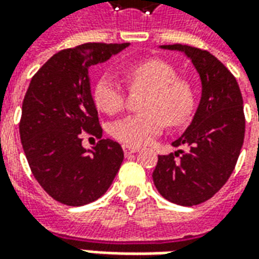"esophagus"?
<instances>
[{
  "label": "esophagus",
  "mask_w": 259,
  "mask_h": 259,
  "mask_svg": "<svg viewBox=\"0 0 259 259\" xmlns=\"http://www.w3.org/2000/svg\"><path fill=\"white\" fill-rule=\"evenodd\" d=\"M140 151V148L139 147H132V146H123V152L124 155H130V154H135V152Z\"/></svg>",
  "instance_id": "34e87169"
}]
</instances>
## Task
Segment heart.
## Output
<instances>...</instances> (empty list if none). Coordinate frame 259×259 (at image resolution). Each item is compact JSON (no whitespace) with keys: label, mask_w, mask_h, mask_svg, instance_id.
<instances>
[{"label":"heart","mask_w":259,"mask_h":259,"mask_svg":"<svg viewBox=\"0 0 259 259\" xmlns=\"http://www.w3.org/2000/svg\"><path fill=\"white\" fill-rule=\"evenodd\" d=\"M133 91H147L141 115H129L111 126V135L127 146H146L165 127L187 123L194 108L190 85L178 80V73L162 59H146L124 69ZM93 100L102 112L118 113L124 104V91L111 73L101 74L93 89Z\"/></svg>","instance_id":"1"}]
</instances>
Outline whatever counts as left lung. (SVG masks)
Instances as JSON below:
<instances>
[{"mask_svg":"<svg viewBox=\"0 0 259 259\" xmlns=\"http://www.w3.org/2000/svg\"><path fill=\"white\" fill-rule=\"evenodd\" d=\"M161 48L185 53L191 59L202 90L190 126L172 143L189 150L159 155L152 180L170 202L198 205L222 189L236 166L245 132L243 97L236 77L208 51L183 44Z\"/></svg>","mask_w":259,"mask_h":259,"instance_id":"left-lung-1","label":"left lung"}]
</instances>
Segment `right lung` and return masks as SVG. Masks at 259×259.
<instances>
[{
	"label": "right lung",
	"instance_id": "right-lung-1",
	"mask_svg": "<svg viewBox=\"0 0 259 259\" xmlns=\"http://www.w3.org/2000/svg\"><path fill=\"white\" fill-rule=\"evenodd\" d=\"M129 42H85L62 50L33 76L22 104L20 141L44 190L61 204L85 205L112 185L123 161L119 143L102 139L93 150L81 146L82 132L102 137L91 97L89 69Z\"/></svg>",
	"mask_w": 259,
	"mask_h": 259
}]
</instances>
